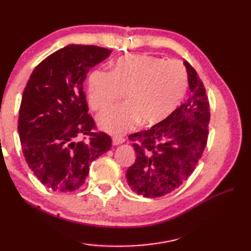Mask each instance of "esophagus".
<instances>
[{"label": "esophagus", "mask_w": 251, "mask_h": 251, "mask_svg": "<svg viewBox=\"0 0 251 251\" xmlns=\"http://www.w3.org/2000/svg\"><path fill=\"white\" fill-rule=\"evenodd\" d=\"M125 142V139L123 138V137H113L112 138V143H113V145H120V144H122V143H124Z\"/></svg>", "instance_id": "esophagus-1"}]
</instances>
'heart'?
<instances>
[{
	"label": "heart",
	"instance_id": "b5f03b06",
	"mask_svg": "<svg viewBox=\"0 0 251 251\" xmlns=\"http://www.w3.org/2000/svg\"><path fill=\"white\" fill-rule=\"evenodd\" d=\"M87 88L88 101L95 110L106 108L125 92L126 101L104 110L97 118L104 130L120 135L139 121L154 125L171 115L186 93L187 73L177 59L130 54L118 58L110 72L93 71Z\"/></svg>",
	"mask_w": 251,
	"mask_h": 251
}]
</instances>
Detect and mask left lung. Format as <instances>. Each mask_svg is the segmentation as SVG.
<instances>
[{"instance_id": "8db88e82", "label": "left lung", "mask_w": 251, "mask_h": 251, "mask_svg": "<svg viewBox=\"0 0 251 251\" xmlns=\"http://www.w3.org/2000/svg\"><path fill=\"white\" fill-rule=\"evenodd\" d=\"M184 64L189 99L164 121L128 137L136 160L127 169V182L146 198L167 195L187 180L207 144L210 112L206 90L193 66L186 61Z\"/></svg>"}]
</instances>
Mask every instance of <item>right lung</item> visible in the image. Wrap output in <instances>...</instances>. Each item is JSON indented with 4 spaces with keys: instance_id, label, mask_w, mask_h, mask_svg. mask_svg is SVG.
<instances>
[{
    "instance_id": "obj_1",
    "label": "right lung",
    "mask_w": 251,
    "mask_h": 251,
    "mask_svg": "<svg viewBox=\"0 0 251 251\" xmlns=\"http://www.w3.org/2000/svg\"><path fill=\"white\" fill-rule=\"evenodd\" d=\"M112 50L71 44L43 59L24 88L19 135L25 160L35 177L53 192L78 189L90 165L112 146L103 131L94 133L83 83L88 71ZM90 136L88 142L77 141Z\"/></svg>"
}]
</instances>
